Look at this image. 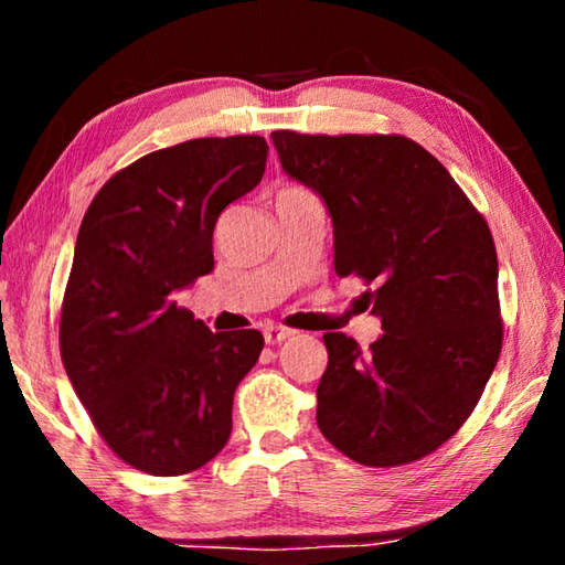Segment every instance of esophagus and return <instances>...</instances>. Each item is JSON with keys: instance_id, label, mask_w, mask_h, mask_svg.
<instances>
[{"instance_id": "esophagus-1", "label": "esophagus", "mask_w": 565, "mask_h": 565, "mask_svg": "<svg viewBox=\"0 0 565 565\" xmlns=\"http://www.w3.org/2000/svg\"><path fill=\"white\" fill-rule=\"evenodd\" d=\"M296 331H291V329H286V327H266L264 329V341L269 343V347H274V343H281V341H286L289 337H294Z\"/></svg>"}]
</instances>
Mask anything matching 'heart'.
Wrapping results in <instances>:
<instances>
[{"label": "heart", "mask_w": 565, "mask_h": 565, "mask_svg": "<svg viewBox=\"0 0 565 565\" xmlns=\"http://www.w3.org/2000/svg\"><path fill=\"white\" fill-rule=\"evenodd\" d=\"M284 189H294V186H281V189H279V191H284Z\"/></svg>", "instance_id": "1"}]
</instances>
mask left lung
<instances>
[{"label":"left lung","instance_id":"left-lung-1","mask_svg":"<svg viewBox=\"0 0 565 565\" xmlns=\"http://www.w3.org/2000/svg\"><path fill=\"white\" fill-rule=\"evenodd\" d=\"M271 139L286 174L327 202L333 269L359 276L384 329L366 351L323 333L321 434L363 466L418 461L466 424L499 361L491 228L441 161L401 134Z\"/></svg>","mask_w":565,"mask_h":565}]
</instances>
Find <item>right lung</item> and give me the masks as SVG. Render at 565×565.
<instances>
[{
  "mask_svg": "<svg viewBox=\"0 0 565 565\" xmlns=\"http://www.w3.org/2000/svg\"><path fill=\"white\" fill-rule=\"evenodd\" d=\"M266 154L256 134L151 151L117 171L82 218L62 363L99 436L145 473L196 471L232 436L234 391L264 337L209 331L174 296L214 269L216 218L259 184Z\"/></svg>",
  "mask_w": 565,
  "mask_h": 565,
  "instance_id": "add662e5",
  "label": "right lung"
}]
</instances>
